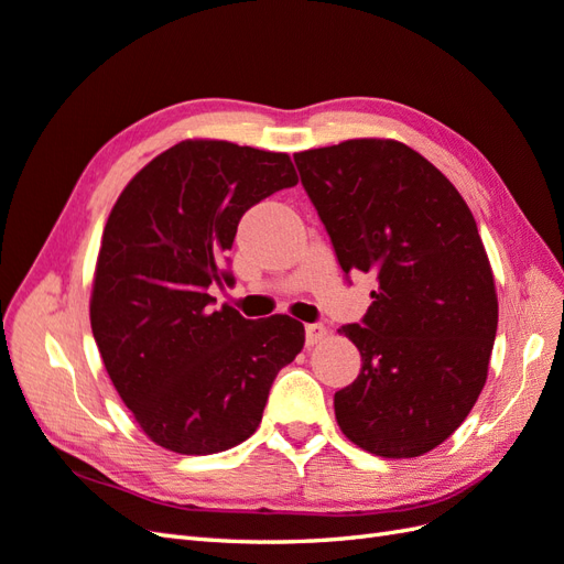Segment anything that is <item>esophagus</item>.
<instances>
[{
	"mask_svg": "<svg viewBox=\"0 0 564 564\" xmlns=\"http://www.w3.org/2000/svg\"><path fill=\"white\" fill-rule=\"evenodd\" d=\"M324 336H327V327L319 322H313V324H305V344L313 346L317 344V340H322Z\"/></svg>",
	"mask_w": 564,
	"mask_h": 564,
	"instance_id": "esophagus-1",
	"label": "esophagus"
}]
</instances>
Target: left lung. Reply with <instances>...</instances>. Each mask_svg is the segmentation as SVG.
<instances>
[{"label": "left lung", "instance_id": "1", "mask_svg": "<svg viewBox=\"0 0 564 564\" xmlns=\"http://www.w3.org/2000/svg\"><path fill=\"white\" fill-rule=\"evenodd\" d=\"M294 162L340 270L379 282L362 322L338 329L362 355L357 379L334 395L340 431L386 458L431 452L477 402L499 322L468 204L398 141H344Z\"/></svg>", "mask_w": 564, "mask_h": 564}]
</instances>
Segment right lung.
I'll list each match as a JSON object with an SVG mask.
<instances>
[{
    "label": "right lung",
    "mask_w": 564,
    "mask_h": 564,
    "mask_svg": "<svg viewBox=\"0 0 564 564\" xmlns=\"http://www.w3.org/2000/svg\"><path fill=\"white\" fill-rule=\"evenodd\" d=\"M299 183L284 152L183 141L135 174L98 251L91 332L143 433L178 454H216L259 429L278 371L301 352L303 324L216 311L237 224Z\"/></svg>",
    "instance_id": "1"
}]
</instances>
